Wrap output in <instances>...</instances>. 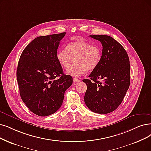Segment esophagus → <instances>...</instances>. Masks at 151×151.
Instances as JSON below:
<instances>
[{
  "label": "esophagus",
  "instance_id": "esophagus-1",
  "mask_svg": "<svg viewBox=\"0 0 151 151\" xmlns=\"http://www.w3.org/2000/svg\"><path fill=\"white\" fill-rule=\"evenodd\" d=\"M73 82L74 83H77V82H80V80L77 79V78H73Z\"/></svg>",
  "mask_w": 151,
  "mask_h": 151
}]
</instances>
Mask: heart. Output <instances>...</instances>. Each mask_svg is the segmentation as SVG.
Returning <instances> with one entry per match:
<instances>
[{
  "instance_id": "obj_1",
  "label": "heart",
  "mask_w": 151,
  "mask_h": 151,
  "mask_svg": "<svg viewBox=\"0 0 151 151\" xmlns=\"http://www.w3.org/2000/svg\"><path fill=\"white\" fill-rule=\"evenodd\" d=\"M102 56L101 48L93 46L89 42L79 39L70 42L65 49L59 48L56 52V59L63 69H68L73 58L75 64L66 71L74 77L83 75L88 70H93L100 64Z\"/></svg>"
}]
</instances>
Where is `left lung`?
Wrapping results in <instances>:
<instances>
[{
  "label": "left lung",
  "instance_id": "left-lung-1",
  "mask_svg": "<svg viewBox=\"0 0 151 151\" xmlns=\"http://www.w3.org/2000/svg\"><path fill=\"white\" fill-rule=\"evenodd\" d=\"M103 46L100 64L88 77L84 96L92 111L106 114L115 110L122 102L130 84V64L127 52L117 41L108 35H90Z\"/></svg>",
  "mask_w": 151,
  "mask_h": 151
}]
</instances>
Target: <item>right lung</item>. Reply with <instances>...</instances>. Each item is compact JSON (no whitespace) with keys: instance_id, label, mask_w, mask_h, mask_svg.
Here are the masks:
<instances>
[{"instance_id":"1","label":"right lung","mask_w":151,"mask_h":151,"mask_svg":"<svg viewBox=\"0 0 151 151\" xmlns=\"http://www.w3.org/2000/svg\"><path fill=\"white\" fill-rule=\"evenodd\" d=\"M65 33L38 37L20 56L17 70L20 95L29 110L40 116H49L61 106L72 78L63 73L56 52Z\"/></svg>"}]
</instances>
